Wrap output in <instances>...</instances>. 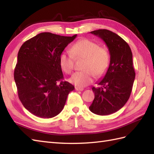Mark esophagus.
<instances>
[{
	"mask_svg": "<svg viewBox=\"0 0 154 154\" xmlns=\"http://www.w3.org/2000/svg\"><path fill=\"white\" fill-rule=\"evenodd\" d=\"M75 90L78 91H82L84 90V89H83V88H80V87H75Z\"/></svg>",
	"mask_w": 154,
	"mask_h": 154,
	"instance_id": "1",
	"label": "esophagus"
}]
</instances>
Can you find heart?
Listing matches in <instances>:
<instances>
[{
	"label": "heart",
	"mask_w": 154,
	"mask_h": 154,
	"mask_svg": "<svg viewBox=\"0 0 154 154\" xmlns=\"http://www.w3.org/2000/svg\"><path fill=\"white\" fill-rule=\"evenodd\" d=\"M72 55L63 52L60 57V65L65 73L70 74L74 69V57L85 58L83 69L75 73L70 79L71 83L79 87H84L93 82L94 76L99 77L105 73L110 63L109 52L100 48L96 42L83 39L76 42L71 48Z\"/></svg>",
	"instance_id": "1"
}]
</instances>
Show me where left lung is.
I'll list each match as a JSON object with an SVG mask.
<instances>
[{
	"mask_svg": "<svg viewBox=\"0 0 154 154\" xmlns=\"http://www.w3.org/2000/svg\"><path fill=\"white\" fill-rule=\"evenodd\" d=\"M91 34L105 42L110 55V65L99 87H93L94 99L89 110L98 115H109L119 110L130 98L135 79L132 53L130 46L119 35L105 29Z\"/></svg>",
	"mask_w": 154,
	"mask_h": 154,
	"instance_id": "8db88e82",
	"label": "left lung"
}]
</instances>
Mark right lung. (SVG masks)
Instances as JSON below:
<instances>
[{
	"instance_id": "1",
	"label": "right lung",
	"mask_w": 154,
	"mask_h": 154,
	"mask_svg": "<svg viewBox=\"0 0 154 154\" xmlns=\"http://www.w3.org/2000/svg\"><path fill=\"white\" fill-rule=\"evenodd\" d=\"M73 36L42 32L20 48L14 77L19 99L29 112L50 119L63 110L74 86L63 81L60 57Z\"/></svg>"
}]
</instances>
